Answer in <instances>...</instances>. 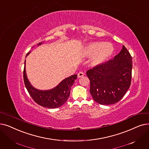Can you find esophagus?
Instances as JSON below:
<instances>
[{
	"mask_svg": "<svg viewBox=\"0 0 149 149\" xmlns=\"http://www.w3.org/2000/svg\"><path fill=\"white\" fill-rule=\"evenodd\" d=\"M83 76H84V73L83 72H80L78 74V77L79 78H81Z\"/></svg>",
	"mask_w": 149,
	"mask_h": 149,
	"instance_id": "obj_1",
	"label": "esophagus"
}]
</instances>
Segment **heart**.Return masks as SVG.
<instances>
[{"instance_id": "heart-1", "label": "heart", "mask_w": 149, "mask_h": 149, "mask_svg": "<svg viewBox=\"0 0 149 149\" xmlns=\"http://www.w3.org/2000/svg\"><path fill=\"white\" fill-rule=\"evenodd\" d=\"M114 52V47L111 43L93 42L86 46L84 54L86 56H93L91 63L97 66L106 61Z\"/></svg>"}]
</instances>
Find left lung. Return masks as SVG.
I'll return each instance as SVG.
<instances>
[{
    "instance_id": "left-lung-1",
    "label": "left lung",
    "mask_w": 149,
    "mask_h": 149,
    "mask_svg": "<svg viewBox=\"0 0 149 149\" xmlns=\"http://www.w3.org/2000/svg\"><path fill=\"white\" fill-rule=\"evenodd\" d=\"M132 58L123 46L114 59L88 70L89 91L93 99L100 105L117 103L130 88L132 80Z\"/></svg>"
}]
</instances>
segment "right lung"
<instances>
[{"label":"right lung","instance_id":"add662e5","mask_svg":"<svg viewBox=\"0 0 149 149\" xmlns=\"http://www.w3.org/2000/svg\"><path fill=\"white\" fill-rule=\"evenodd\" d=\"M42 42L38 44L40 46ZM30 54L29 52L26 56ZM24 69V81L25 86L33 100L43 107L56 108L61 107L68 99L70 93V88L77 79V75H72L64 79L55 88L47 91L38 90L33 87L29 82L25 72V60Z\"/></svg>","mask_w":149,"mask_h":149}]
</instances>
